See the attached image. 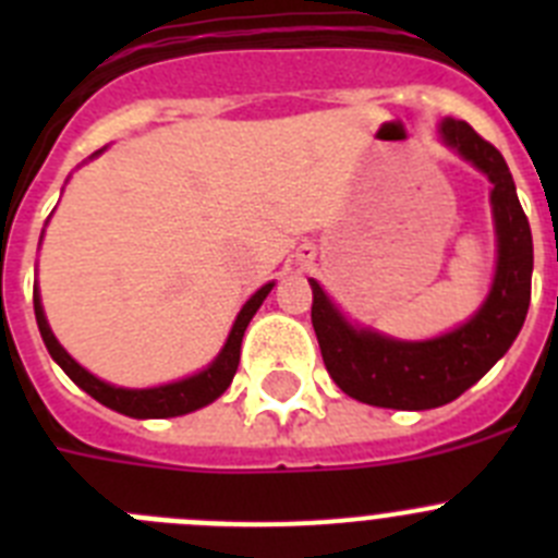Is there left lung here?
I'll list each match as a JSON object with an SVG mask.
<instances>
[{
  "mask_svg": "<svg viewBox=\"0 0 558 558\" xmlns=\"http://www.w3.org/2000/svg\"><path fill=\"white\" fill-rule=\"evenodd\" d=\"M441 142L486 172L497 234V270L486 302L470 322L433 340H397L352 327L315 279L313 329L335 386L357 402L393 411L447 405L509 352L531 304L534 240L509 165L463 120H445Z\"/></svg>",
  "mask_w": 558,
  "mask_h": 558,
  "instance_id": "1",
  "label": "left lung"
}]
</instances>
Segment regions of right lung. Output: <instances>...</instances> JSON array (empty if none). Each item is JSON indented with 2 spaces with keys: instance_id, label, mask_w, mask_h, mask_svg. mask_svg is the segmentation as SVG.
<instances>
[{
  "instance_id": "right-lung-1",
  "label": "right lung",
  "mask_w": 558,
  "mask_h": 558,
  "mask_svg": "<svg viewBox=\"0 0 558 558\" xmlns=\"http://www.w3.org/2000/svg\"><path fill=\"white\" fill-rule=\"evenodd\" d=\"M102 153V150H97ZM95 153V156H97ZM274 282H268L265 288L256 290L248 302L243 304L240 315H236L234 327H231L229 338H226V347L220 349V354L211 360L204 372L192 374V377L179 379V383H167L159 388H117L111 383H102L95 374H88L81 363L69 357L66 349L58 343V338L52 335L47 324V315L41 307V295L38 288H33V307H36V322L41 329V338L47 343V352L52 354L58 366L69 374V379L81 386L88 397H95L100 405L111 408L117 413H125L133 418H167V416H184V413L198 411V408L209 405L226 388L231 386V379L236 374V363H240V347H243V335L248 322L254 318V313L259 310V304L265 302V295L270 293Z\"/></svg>"
}]
</instances>
